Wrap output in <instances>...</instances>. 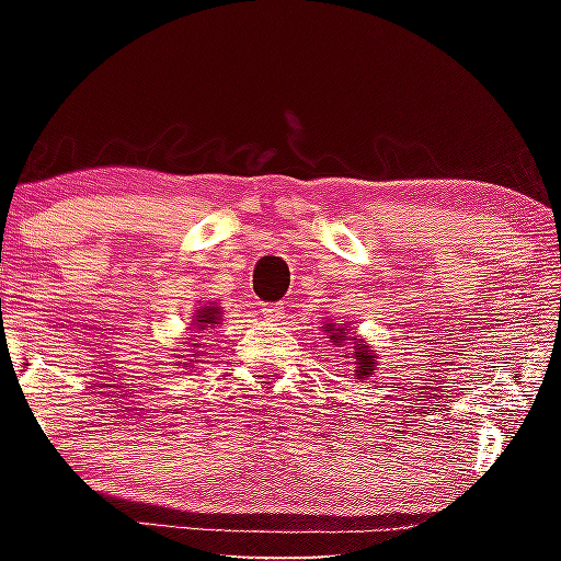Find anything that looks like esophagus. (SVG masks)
<instances>
[{"label":"esophagus","mask_w":561,"mask_h":561,"mask_svg":"<svg viewBox=\"0 0 561 561\" xmlns=\"http://www.w3.org/2000/svg\"><path fill=\"white\" fill-rule=\"evenodd\" d=\"M284 309L282 304H267V307H262V317L264 319H270V321H279V319H284Z\"/></svg>","instance_id":"obj_1"}]
</instances>
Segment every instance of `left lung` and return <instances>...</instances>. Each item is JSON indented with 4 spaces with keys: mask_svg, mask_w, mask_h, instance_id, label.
Segmentation results:
<instances>
[{
    "mask_svg": "<svg viewBox=\"0 0 561 561\" xmlns=\"http://www.w3.org/2000/svg\"><path fill=\"white\" fill-rule=\"evenodd\" d=\"M324 329V334H329V341L331 344H336L339 348L341 346H346L348 348V354H346V358H351V364H354V376L358 378V381H366L368 376H374L376 374V354H374V348L366 344L364 339H358V336H354V331H351V327L348 324H341V327H336V324H324L321 327Z\"/></svg>",
    "mask_w": 561,
    "mask_h": 561,
    "instance_id": "left-lung-1",
    "label": "left lung"
}]
</instances>
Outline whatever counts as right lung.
Listing matches in <instances>:
<instances>
[{
	"label": "right lung",
	"mask_w": 561,
	"mask_h": 561,
	"mask_svg": "<svg viewBox=\"0 0 561 561\" xmlns=\"http://www.w3.org/2000/svg\"><path fill=\"white\" fill-rule=\"evenodd\" d=\"M217 324H222V307H217L215 301H207V304H203V307H197L195 309V314H193V321H190V331H187V344H190V354L187 356H183V360H178L180 366H185V368H195L197 364H203L201 358H205V354H203V344L198 341L197 345H193L192 341L197 339H190V336H195V334H203L205 329H215Z\"/></svg>",
	"instance_id": "obj_1"
}]
</instances>
